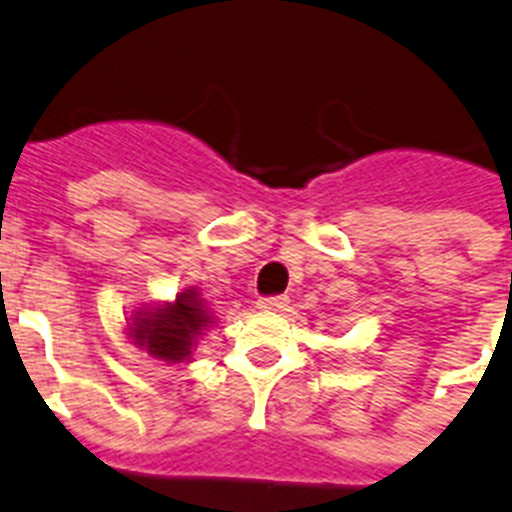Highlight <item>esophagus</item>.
<instances>
[{
    "label": "esophagus",
    "mask_w": 512,
    "mask_h": 512,
    "mask_svg": "<svg viewBox=\"0 0 512 512\" xmlns=\"http://www.w3.org/2000/svg\"><path fill=\"white\" fill-rule=\"evenodd\" d=\"M289 297L287 295H271V297H261L259 300V310L264 312H282L287 310Z\"/></svg>",
    "instance_id": "1"
}]
</instances>
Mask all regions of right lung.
<instances>
[{
    "instance_id": "add662e5",
    "label": "right lung",
    "mask_w": 512,
    "mask_h": 512,
    "mask_svg": "<svg viewBox=\"0 0 512 512\" xmlns=\"http://www.w3.org/2000/svg\"><path fill=\"white\" fill-rule=\"evenodd\" d=\"M207 323L210 315L192 289H187L176 297L174 305L156 307V312H138V318L133 320V338L138 346H146L151 356L184 361L192 354L194 341Z\"/></svg>"
}]
</instances>
